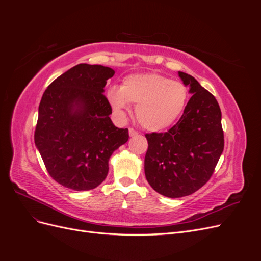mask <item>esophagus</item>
<instances>
[{
  "label": "esophagus",
  "mask_w": 261,
  "mask_h": 261,
  "mask_svg": "<svg viewBox=\"0 0 261 261\" xmlns=\"http://www.w3.org/2000/svg\"><path fill=\"white\" fill-rule=\"evenodd\" d=\"M128 132H129V136H132V137H133V136H136V135H138V132H137V130H135L134 128H132V127L128 129Z\"/></svg>",
  "instance_id": "esophagus-1"
}]
</instances>
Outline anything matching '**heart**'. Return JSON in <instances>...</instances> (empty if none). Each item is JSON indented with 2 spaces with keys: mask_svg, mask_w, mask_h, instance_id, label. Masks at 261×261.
Wrapping results in <instances>:
<instances>
[{
  "mask_svg": "<svg viewBox=\"0 0 261 261\" xmlns=\"http://www.w3.org/2000/svg\"><path fill=\"white\" fill-rule=\"evenodd\" d=\"M107 98L120 115L125 114L129 103L137 105L139 124L149 130H161L183 113L188 89L183 83L160 74H135L124 78L121 88L111 87Z\"/></svg>",
  "mask_w": 261,
  "mask_h": 261,
  "instance_id": "b5f03b06",
  "label": "heart"
}]
</instances>
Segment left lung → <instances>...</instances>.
Wrapping results in <instances>:
<instances>
[{
    "label": "left lung",
    "mask_w": 261,
    "mask_h": 261,
    "mask_svg": "<svg viewBox=\"0 0 261 261\" xmlns=\"http://www.w3.org/2000/svg\"><path fill=\"white\" fill-rule=\"evenodd\" d=\"M178 75L193 93L183 115L168 132L146 134V178L156 193L170 198L192 195L206 184L224 148L217 99L193 76Z\"/></svg>",
    "instance_id": "obj_1"
}]
</instances>
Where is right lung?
Returning <instances> with one entry per match:
<instances>
[{
  "label": "right lung",
  "mask_w": 261,
  "mask_h": 261,
  "mask_svg": "<svg viewBox=\"0 0 261 261\" xmlns=\"http://www.w3.org/2000/svg\"><path fill=\"white\" fill-rule=\"evenodd\" d=\"M113 75L110 67L78 64L48 86L39 105L35 144L50 176L73 191L99 186L110 156L128 140V129L109 117L103 88Z\"/></svg>",
  "instance_id": "right-lung-1"
}]
</instances>
